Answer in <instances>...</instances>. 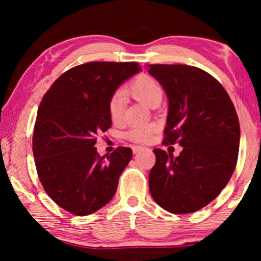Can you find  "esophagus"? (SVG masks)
<instances>
[{
	"label": "esophagus",
	"instance_id": "1",
	"mask_svg": "<svg viewBox=\"0 0 261 261\" xmlns=\"http://www.w3.org/2000/svg\"><path fill=\"white\" fill-rule=\"evenodd\" d=\"M142 148H144V147H142V146H133V147H132V151H133V153L135 154V153L140 152Z\"/></svg>",
	"mask_w": 261,
	"mask_h": 261
}]
</instances>
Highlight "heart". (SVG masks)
Listing matches in <instances>:
<instances>
[{"label":"heart","instance_id":"1","mask_svg":"<svg viewBox=\"0 0 261 261\" xmlns=\"http://www.w3.org/2000/svg\"><path fill=\"white\" fill-rule=\"evenodd\" d=\"M127 91L139 102L151 107L153 103L162 101L163 87L154 77L149 74H140L132 81ZM124 110V95L122 91H116L110 96L108 101V114L113 123H120ZM154 133L153 126H140L132 128L124 134L128 140L134 142H147Z\"/></svg>","mask_w":261,"mask_h":261}]
</instances>
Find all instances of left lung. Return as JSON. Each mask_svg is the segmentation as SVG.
I'll use <instances>...</instances> for the list:
<instances>
[{
    "label": "left lung",
    "mask_w": 261,
    "mask_h": 261,
    "mask_svg": "<svg viewBox=\"0 0 261 261\" xmlns=\"http://www.w3.org/2000/svg\"><path fill=\"white\" fill-rule=\"evenodd\" d=\"M148 72L169 97L163 145L183 147L174 159L164 149H153L149 192L169 213H195L220 195L237 166V110L220 82L198 67L153 64Z\"/></svg>",
    "instance_id": "1"
}]
</instances>
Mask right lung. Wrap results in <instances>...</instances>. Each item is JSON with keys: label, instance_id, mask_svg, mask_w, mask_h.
Listing matches in <instances>:
<instances>
[{"label": "right lung", "instance_id": "add662e5", "mask_svg": "<svg viewBox=\"0 0 261 261\" xmlns=\"http://www.w3.org/2000/svg\"><path fill=\"white\" fill-rule=\"evenodd\" d=\"M140 69L133 62L82 64L57 78L41 99L33 133L38 177L52 201L73 215L105 206L130 162L129 147L101 156L94 146L112 127L110 96Z\"/></svg>", "mask_w": 261, "mask_h": 261}]
</instances>
